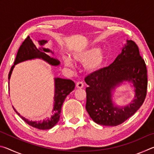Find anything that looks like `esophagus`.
I'll return each mask as SVG.
<instances>
[{"label":"esophagus","instance_id":"obj_1","mask_svg":"<svg viewBox=\"0 0 154 154\" xmlns=\"http://www.w3.org/2000/svg\"><path fill=\"white\" fill-rule=\"evenodd\" d=\"M76 87L77 88H82L83 87V83L82 82H79L76 83Z\"/></svg>","mask_w":154,"mask_h":154}]
</instances>
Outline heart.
<instances>
[{
  "label": "heart",
  "instance_id": "b5f03b06",
  "mask_svg": "<svg viewBox=\"0 0 154 154\" xmlns=\"http://www.w3.org/2000/svg\"><path fill=\"white\" fill-rule=\"evenodd\" d=\"M72 56L75 61L85 64V70L89 73H94L102 69L106 58V54L98 46H89L75 51ZM62 60L65 66L73 68L74 64L71 58L64 56Z\"/></svg>",
  "mask_w": 154,
  "mask_h": 154
}]
</instances>
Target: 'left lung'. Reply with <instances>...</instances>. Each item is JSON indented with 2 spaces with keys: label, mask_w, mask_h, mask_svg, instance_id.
<instances>
[{
  "label": "left lung",
  "mask_w": 154,
  "mask_h": 154,
  "mask_svg": "<svg viewBox=\"0 0 154 154\" xmlns=\"http://www.w3.org/2000/svg\"><path fill=\"white\" fill-rule=\"evenodd\" d=\"M124 81L131 82L135 97L126 106L116 105L112 92ZM86 88L85 108L96 124L116 126L136 113L144 102L147 88V68L134 41L127 40L114 62L85 78Z\"/></svg>",
  "instance_id": "8db88e82"
}]
</instances>
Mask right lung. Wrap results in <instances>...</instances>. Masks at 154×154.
Segmentation results:
<instances>
[{
	"label": "right lung",
	"instance_id": "obj_1",
	"mask_svg": "<svg viewBox=\"0 0 154 154\" xmlns=\"http://www.w3.org/2000/svg\"><path fill=\"white\" fill-rule=\"evenodd\" d=\"M38 42L41 46L39 48H36L35 44H34L32 40L28 36L24 40V42L22 43L19 49H18L14 64L11 66V70H10L8 77L9 80L11 78L12 71L15 65L22 62L38 58L48 62L51 66H56L60 64V62L58 59L52 58V57H50L48 55V53H49V52H51V54H54V52L49 49L45 48L43 47L48 43V41L41 40L38 41ZM75 83L71 79H65L59 77L54 78V88H55V89H54V107L52 109L53 115L50 118L49 117L47 118L43 121L33 122L32 120H28V119H26L24 117L20 116V114L17 113V111L15 110L14 106H13V108L17 113L18 116H20L21 118L30 126L40 130L50 129L55 126L59 121L62 104H63L66 96L75 89Z\"/></svg>",
	"mask_w": 154,
	"mask_h": 154
}]
</instances>
